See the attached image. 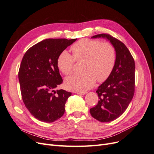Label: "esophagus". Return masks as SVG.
Instances as JSON below:
<instances>
[{
  "label": "esophagus",
  "mask_w": 154,
  "mask_h": 154,
  "mask_svg": "<svg viewBox=\"0 0 154 154\" xmlns=\"http://www.w3.org/2000/svg\"><path fill=\"white\" fill-rule=\"evenodd\" d=\"M76 93L79 95H84L87 94V92H77Z\"/></svg>",
  "instance_id": "obj_1"
}]
</instances>
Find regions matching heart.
<instances>
[{
    "mask_svg": "<svg viewBox=\"0 0 154 154\" xmlns=\"http://www.w3.org/2000/svg\"><path fill=\"white\" fill-rule=\"evenodd\" d=\"M71 49L73 57L63 51L57 59V66L65 75L72 71L74 60L82 61L81 74L68 77L65 85L69 90L84 92L94 85L96 80L103 82L112 72L116 62V51L112 44L98 40L82 39L74 43Z\"/></svg>",
    "mask_w": 154,
    "mask_h": 154,
    "instance_id": "obj_1",
    "label": "heart"
}]
</instances>
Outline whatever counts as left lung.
<instances>
[{
  "instance_id": "8db88e82",
  "label": "left lung",
  "mask_w": 154,
  "mask_h": 154,
  "mask_svg": "<svg viewBox=\"0 0 154 154\" xmlns=\"http://www.w3.org/2000/svg\"><path fill=\"white\" fill-rule=\"evenodd\" d=\"M92 38H104L110 42L116 51V62L110 76L99 86L97 104L90 109L94 119L110 122L119 118L132 101L135 90V62L126 45L109 34H99Z\"/></svg>"
}]
</instances>
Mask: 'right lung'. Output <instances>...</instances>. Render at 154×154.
Instances as JSON below:
<instances>
[{
	"label": "right lung",
	"instance_id": "1",
	"mask_svg": "<svg viewBox=\"0 0 154 154\" xmlns=\"http://www.w3.org/2000/svg\"><path fill=\"white\" fill-rule=\"evenodd\" d=\"M76 40L45 39L32 46L23 57L18 71L22 100L31 115L41 122H54L65 112L71 92L54 90L63 82L57 59Z\"/></svg>",
	"mask_w": 154,
	"mask_h": 154
}]
</instances>
